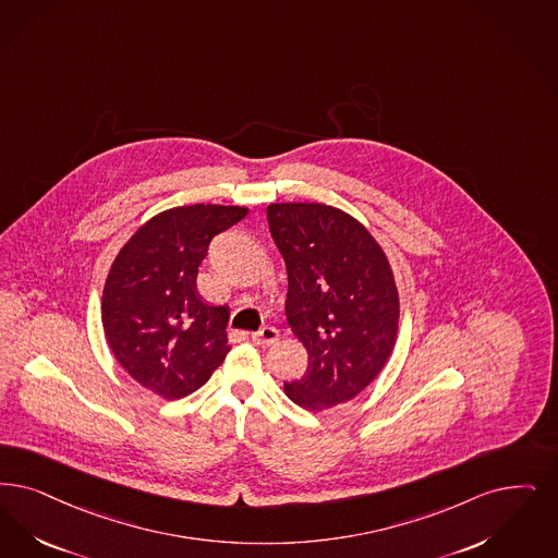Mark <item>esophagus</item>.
I'll list each match as a JSON object with an SVG mask.
<instances>
[{"label":"esophagus","instance_id":"1","mask_svg":"<svg viewBox=\"0 0 558 558\" xmlns=\"http://www.w3.org/2000/svg\"><path fill=\"white\" fill-rule=\"evenodd\" d=\"M278 328H274V326H266V328H262V330H257V332H253L251 335V340L257 344V347H269V344H274L276 340H278Z\"/></svg>","mask_w":558,"mask_h":558}]
</instances>
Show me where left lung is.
<instances>
[{
  "label": "left lung",
  "instance_id": "obj_1",
  "mask_svg": "<svg viewBox=\"0 0 558 558\" xmlns=\"http://www.w3.org/2000/svg\"><path fill=\"white\" fill-rule=\"evenodd\" d=\"M268 223L289 274L287 319L310 353L284 392L307 411L351 401L397 340L399 294L386 255L357 220L328 205L274 203Z\"/></svg>",
  "mask_w": 558,
  "mask_h": 558
}]
</instances>
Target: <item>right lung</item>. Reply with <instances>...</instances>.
I'll return each mask as SVG.
<instances>
[{"label":"right lung","instance_id":"obj_1","mask_svg":"<svg viewBox=\"0 0 558 558\" xmlns=\"http://www.w3.org/2000/svg\"><path fill=\"white\" fill-rule=\"evenodd\" d=\"M245 216L232 205L168 209L134 232L108 274L101 319L113 357L168 401L199 390L230 351V310L203 301L197 271L209 243Z\"/></svg>","mask_w":558,"mask_h":558}]
</instances>
